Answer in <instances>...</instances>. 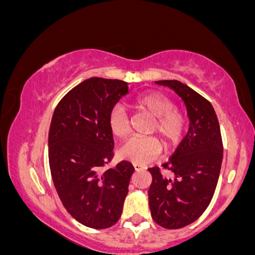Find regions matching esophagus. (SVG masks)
Wrapping results in <instances>:
<instances>
[{
    "mask_svg": "<svg viewBox=\"0 0 255 255\" xmlns=\"http://www.w3.org/2000/svg\"><path fill=\"white\" fill-rule=\"evenodd\" d=\"M133 166H134V170H135V171L144 170V169H145V166H142V165H139V164H133Z\"/></svg>",
    "mask_w": 255,
    "mask_h": 255,
    "instance_id": "obj_1",
    "label": "esophagus"
}]
</instances>
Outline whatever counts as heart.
Returning a JSON list of instances; mask_svg holds the SVG:
<instances>
[{
    "label": "heart",
    "mask_w": 255,
    "mask_h": 255,
    "mask_svg": "<svg viewBox=\"0 0 255 255\" xmlns=\"http://www.w3.org/2000/svg\"><path fill=\"white\" fill-rule=\"evenodd\" d=\"M134 108L153 119L148 133H157L166 150L180 142L184 130V118L175 110V103L157 92L141 95L134 101ZM109 129L118 139H125L129 133V119L124 108L115 107L108 119ZM159 144L154 137L134 136L120 147V157L134 164H146L159 153Z\"/></svg>",
    "instance_id": "1"
}]
</instances>
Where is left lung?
I'll list each match as a JSON object with an SVG mask.
<instances>
[{"label": "left lung", "instance_id": "1", "mask_svg": "<svg viewBox=\"0 0 255 255\" xmlns=\"http://www.w3.org/2000/svg\"><path fill=\"white\" fill-rule=\"evenodd\" d=\"M154 83L182 99L189 121L186 136L163 164L172 176H162L157 166L148 169L152 218L165 229H180L197 221L213 197L223 159L221 128L211 103L191 87L177 80Z\"/></svg>", "mask_w": 255, "mask_h": 255}]
</instances>
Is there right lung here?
<instances>
[{
  "label": "right lung",
  "mask_w": 255,
  "mask_h": 255,
  "mask_svg": "<svg viewBox=\"0 0 255 255\" xmlns=\"http://www.w3.org/2000/svg\"><path fill=\"white\" fill-rule=\"evenodd\" d=\"M128 92L125 81L86 79L61 99L49 128V165L58 197L75 221L93 229L119 221L134 172L127 160L103 170L114 148L109 114Z\"/></svg>",
  "instance_id": "right-lung-1"
}]
</instances>
